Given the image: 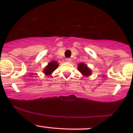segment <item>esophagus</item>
Wrapping results in <instances>:
<instances>
[{"label": "esophagus", "instance_id": "esophagus-1", "mask_svg": "<svg viewBox=\"0 0 133 133\" xmlns=\"http://www.w3.org/2000/svg\"><path fill=\"white\" fill-rule=\"evenodd\" d=\"M65 60H66V62H71V59L70 58H65Z\"/></svg>", "mask_w": 133, "mask_h": 133}]
</instances>
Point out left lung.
I'll return each instance as SVG.
<instances>
[{"instance_id": "obj_1", "label": "left lung", "mask_w": 133, "mask_h": 133, "mask_svg": "<svg viewBox=\"0 0 133 133\" xmlns=\"http://www.w3.org/2000/svg\"><path fill=\"white\" fill-rule=\"evenodd\" d=\"M78 65V69L79 71L81 72L83 75H85V76H89V75H91V70L87 67L85 64L80 63Z\"/></svg>"}]
</instances>
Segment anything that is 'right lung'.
I'll list each match as a JSON object with an SVG mask.
<instances>
[{"label": "right lung", "mask_w": 133, "mask_h": 133, "mask_svg": "<svg viewBox=\"0 0 133 133\" xmlns=\"http://www.w3.org/2000/svg\"><path fill=\"white\" fill-rule=\"evenodd\" d=\"M58 66V64H57V62L55 61H52L51 62H49L48 64V65H47L46 68L44 69V73L45 75H50L53 71L55 70Z\"/></svg>", "instance_id": "obj_1"}]
</instances>
